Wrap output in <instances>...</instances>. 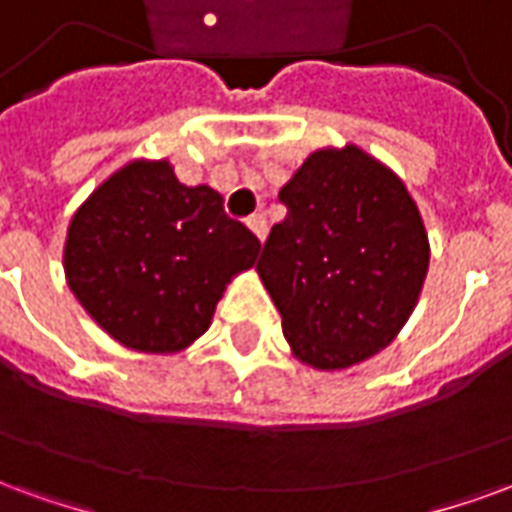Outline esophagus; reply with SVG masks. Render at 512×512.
<instances>
[{
    "instance_id": "34e87169",
    "label": "esophagus",
    "mask_w": 512,
    "mask_h": 512,
    "mask_svg": "<svg viewBox=\"0 0 512 512\" xmlns=\"http://www.w3.org/2000/svg\"><path fill=\"white\" fill-rule=\"evenodd\" d=\"M246 227H249V230H252V233H255L260 241H266L268 224H266V216H263V213H252V216L246 219Z\"/></svg>"
}]
</instances>
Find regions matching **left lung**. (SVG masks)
I'll use <instances>...</instances> for the list:
<instances>
[{"label":"left lung","mask_w":512,"mask_h":512,"mask_svg":"<svg viewBox=\"0 0 512 512\" xmlns=\"http://www.w3.org/2000/svg\"><path fill=\"white\" fill-rule=\"evenodd\" d=\"M257 274L304 365L345 370L392 343L419 299L430 246L417 202L356 145L315 150L282 186Z\"/></svg>","instance_id":"left-lung-1"}]
</instances>
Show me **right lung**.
Here are the masks:
<instances>
[{
    "label": "right lung",
    "mask_w": 512,
    "mask_h": 512,
    "mask_svg": "<svg viewBox=\"0 0 512 512\" xmlns=\"http://www.w3.org/2000/svg\"><path fill=\"white\" fill-rule=\"evenodd\" d=\"M260 241L224 213L211 186H183L169 161H131L73 213L65 277L117 343L175 354L211 326L235 274Z\"/></svg>",
    "instance_id": "add662e5"
}]
</instances>
